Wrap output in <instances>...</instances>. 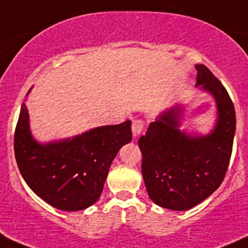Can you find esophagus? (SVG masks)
<instances>
[{"label": "esophagus", "mask_w": 248, "mask_h": 248, "mask_svg": "<svg viewBox=\"0 0 248 248\" xmlns=\"http://www.w3.org/2000/svg\"><path fill=\"white\" fill-rule=\"evenodd\" d=\"M142 129H144V122L141 120H134L133 124H132V133L133 137H138L142 133Z\"/></svg>", "instance_id": "obj_1"}]
</instances>
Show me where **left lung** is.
I'll return each instance as SVG.
<instances>
[{
	"label": "left lung",
	"mask_w": 248,
	"mask_h": 248,
	"mask_svg": "<svg viewBox=\"0 0 248 248\" xmlns=\"http://www.w3.org/2000/svg\"><path fill=\"white\" fill-rule=\"evenodd\" d=\"M196 87L216 103V122L207 134L181 131L184 106L164 110L140 137L141 172L151 201L175 211L189 210L211 196L226 176L236 119L234 104L218 79L196 64Z\"/></svg>",
	"instance_id": "8db88e82"
}]
</instances>
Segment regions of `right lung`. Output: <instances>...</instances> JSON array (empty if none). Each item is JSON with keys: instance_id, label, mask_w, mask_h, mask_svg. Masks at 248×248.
I'll list each match as a JSON object with an SVG mask.
<instances>
[{"instance_id": "add662e5", "label": "right lung", "mask_w": 248, "mask_h": 248, "mask_svg": "<svg viewBox=\"0 0 248 248\" xmlns=\"http://www.w3.org/2000/svg\"><path fill=\"white\" fill-rule=\"evenodd\" d=\"M131 124L124 121L72 138L39 142L31 133L24 102L14 136L19 170L30 188L51 206L63 211L87 209L101 197L119 150L132 140Z\"/></svg>"}]
</instances>
